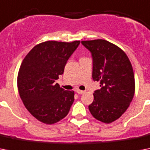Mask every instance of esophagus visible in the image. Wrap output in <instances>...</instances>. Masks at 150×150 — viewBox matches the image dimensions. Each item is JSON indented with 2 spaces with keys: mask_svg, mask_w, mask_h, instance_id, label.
<instances>
[{
  "mask_svg": "<svg viewBox=\"0 0 150 150\" xmlns=\"http://www.w3.org/2000/svg\"><path fill=\"white\" fill-rule=\"evenodd\" d=\"M76 93H77L78 94H83L85 92L82 91V90H80V89H76Z\"/></svg>",
  "mask_w": 150,
  "mask_h": 150,
  "instance_id": "esophagus-1",
  "label": "esophagus"
}]
</instances>
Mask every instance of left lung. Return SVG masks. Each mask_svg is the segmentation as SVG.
<instances>
[{"label":"left lung","mask_w":150,"mask_h":150,"mask_svg":"<svg viewBox=\"0 0 150 150\" xmlns=\"http://www.w3.org/2000/svg\"><path fill=\"white\" fill-rule=\"evenodd\" d=\"M82 43L91 52L93 79L100 82V86L94 92L89 111L96 120L111 123L126 111L134 96L132 66L121 48L105 40L82 41Z\"/></svg>","instance_id":"8db88e82"}]
</instances>
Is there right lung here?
<instances>
[{
	"mask_svg": "<svg viewBox=\"0 0 150 150\" xmlns=\"http://www.w3.org/2000/svg\"><path fill=\"white\" fill-rule=\"evenodd\" d=\"M79 43V40L39 43L21 64L17 79L20 97L29 113L43 123H57L70 110L75 93L64 90L55 81Z\"/></svg>",
	"mask_w": 150,
	"mask_h": 150,
	"instance_id": "1",
	"label": "right lung"
}]
</instances>
